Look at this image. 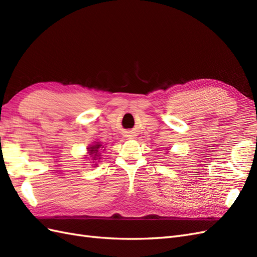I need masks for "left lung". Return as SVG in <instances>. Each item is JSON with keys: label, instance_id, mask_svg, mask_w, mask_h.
<instances>
[{"label": "left lung", "instance_id": "obj_1", "mask_svg": "<svg viewBox=\"0 0 257 257\" xmlns=\"http://www.w3.org/2000/svg\"><path fill=\"white\" fill-rule=\"evenodd\" d=\"M166 150H168V149H166Z\"/></svg>", "mask_w": 257, "mask_h": 257}]
</instances>
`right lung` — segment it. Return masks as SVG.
I'll return each instance as SVG.
<instances>
[{"mask_svg":"<svg viewBox=\"0 0 257 257\" xmlns=\"http://www.w3.org/2000/svg\"><path fill=\"white\" fill-rule=\"evenodd\" d=\"M104 147L102 146V143H100V142H95L94 144H92V146H90L89 148H88V153H89V155H90V157L92 159V161H93V163H94V165L96 166L97 164H96V161L97 160H100V152H101V150L103 149ZM105 150V149H104ZM103 150V151H104Z\"/></svg>","mask_w":257,"mask_h":257,"instance_id":"1","label":"right lung"}]
</instances>
